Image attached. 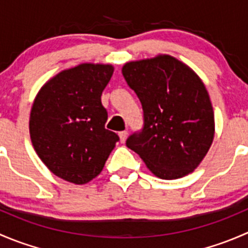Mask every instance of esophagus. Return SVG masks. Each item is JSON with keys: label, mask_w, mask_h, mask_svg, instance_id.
I'll return each instance as SVG.
<instances>
[{"label": "esophagus", "mask_w": 248, "mask_h": 248, "mask_svg": "<svg viewBox=\"0 0 248 248\" xmlns=\"http://www.w3.org/2000/svg\"><path fill=\"white\" fill-rule=\"evenodd\" d=\"M127 136H128V133H127V131H122L119 133V137H120V140H121V142H124L127 139Z\"/></svg>", "instance_id": "obj_1"}]
</instances>
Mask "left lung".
<instances>
[{
	"instance_id": "8db88e82",
	"label": "left lung",
	"mask_w": 248,
	"mask_h": 248,
	"mask_svg": "<svg viewBox=\"0 0 248 248\" xmlns=\"http://www.w3.org/2000/svg\"><path fill=\"white\" fill-rule=\"evenodd\" d=\"M122 74L144 111V127L126 145L159 179L188 175L214 141V109L204 82L170 55L127 62Z\"/></svg>"
}]
</instances>
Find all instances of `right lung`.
Returning a JSON list of instances; mask_svg holds the SVG:
<instances>
[{"mask_svg": "<svg viewBox=\"0 0 248 248\" xmlns=\"http://www.w3.org/2000/svg\"><path fill=\"white\" fill-rule=\"evenodd\" d=\"M114 67L81 63L42 86L30 114V137L54 175L84 185L101 174L119 136L106 129L108 112L101 96Z\"/></svg>", "mask_w": 248, "mask_h": 248, "instance_id": "right-lung-1", "label": "right lung"}]
</instances>
